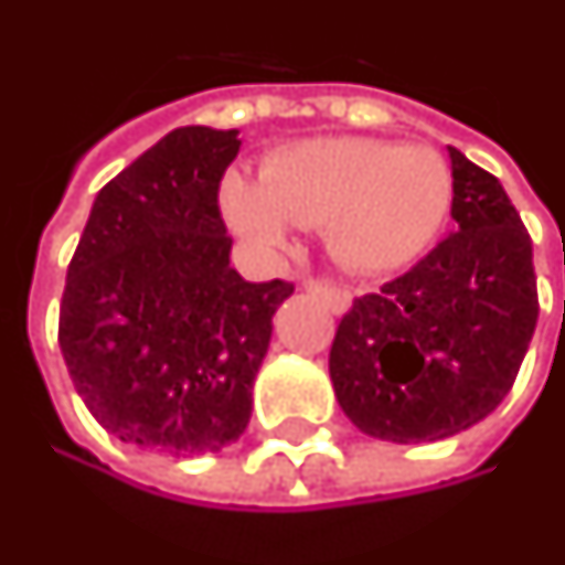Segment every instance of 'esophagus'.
<instances>
[{"label":"esophagus","instance_id":"1","mask_svg":"<svg viewBox=\"0 0 565 565\" xmlns=\"http://www.w3.org/2000/svg\"><path fill=\"white\" fill-rule=\"evenodd\" d=\"M299 284H302L306 290H311V294H321L323 299H327V306H330L333 311L349 309L351 294L345 290V287H339V284H333V281H315V278H302Z\"/></svg>","mask_w":565,"mask_h":565}]
</instances>
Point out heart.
Wrapping results in <instances>:
<instances>
[{
    "instance_id": "b5f03b06",
    "label": "heart",
    "mask_w": 565,
    "mask_h": 565,
    "mask_svg": "<svg viewBox=\"0 0 565 565\" xmlns=\"http://www.w3.org/2000/svg\"><path fill=\"white\" fill-rule=\"evenodd\" d=\"M452 204V173L431 146L321 137L271 156L259 180L228 173L220 207L259 250H281L294 226L330 228L354 271H392L434 242Z\"/></svg>"
}]
</instances>
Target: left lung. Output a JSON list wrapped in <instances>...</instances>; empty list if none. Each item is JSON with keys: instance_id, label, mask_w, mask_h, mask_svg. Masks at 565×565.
Listing matches in <instances>:
<instances>
[{"instance_id": "obj_1", "label": "left lung", "mask_w": 565, "mask_h": 565, "mask_svg": "<svg viewBox=\"0 0 565 565\" xmlns=\"http://www.w3.org/2000/svg\"><path fill=\"white\" fill-rule=\"evenodd\" d=\"M452 235L379 294L358 296L330 349L339 406L392 444L444 440L487 419L526 358L539 290L532 242L502 183L459 149Z\"/></svg>"}]
</instances>
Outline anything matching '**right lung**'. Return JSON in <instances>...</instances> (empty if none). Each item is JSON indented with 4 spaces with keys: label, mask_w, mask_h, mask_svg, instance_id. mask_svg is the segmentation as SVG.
Instances as JSON below:
<instances>
[{
    "label": "right lung",
    "mask_w": 565,
    "mask_h": 565,
    "mask_svg": "<svg viewBox=\"0 0 565 565\" xmlns=\"http://www.w3.org/2000/svg\"><path fill=\"white\" fill-rule=\"evenodd\" d=\"M238 131L177 128L94 199L66 269L63 361L90 416L118 440L216 452L250 422L271 315L294 284L228 266L220 180Z\"/></svg>",
    "instance_id": "add662e5"
}]
</instances>
